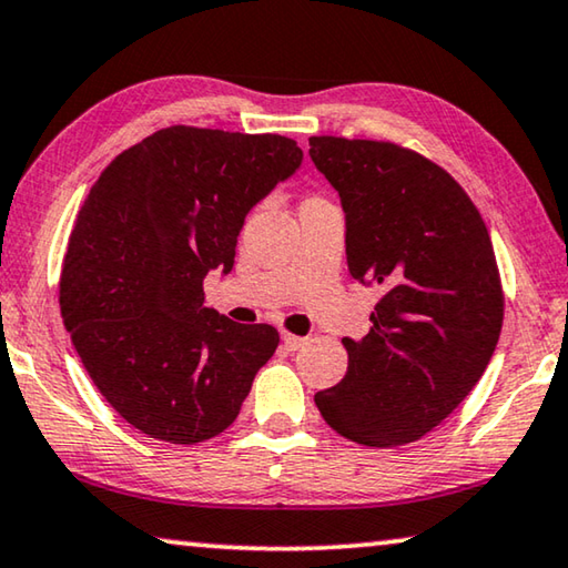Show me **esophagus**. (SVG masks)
Wrapping results in <instances>:
<instances>
[{"label":"esophagus","instance_id":"esophagus-1","mask_svg":"<svg viewBox=\"0 0 568 568\" xmlns=\"http://www.w3.org/2000/svg\"><path fill=\"white\" fill-rule=\"evenodd\" d=\"M282 339H284V345H286V351H300V347H304L310 343V337H300V335H292V333H284L282 335Z\"/></svg>","mask_w":568,"mask_h":568}]
</instances>
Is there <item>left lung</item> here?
Wrapping results in <instances>:
<instances>
[{
	"label": "left lung",
	"instance_id": "left-lung-1",
	"mask_svg": "<svg viewBox=\"0 0 568 568\" xmlns=\"http://www.w3.org/2000/svg\"><path fill=\"white\" fill-rule=\"evenodd\" d=\"M310 156L345 211L353 278L381 286L347 373L314 394L345 439L400 447L465 400L495 353L505 296L490 233L439 164L394 142L310 136Z\"/></svg>",
	"mask_w": 568,
	"mask_h": 568
}]
</instances>
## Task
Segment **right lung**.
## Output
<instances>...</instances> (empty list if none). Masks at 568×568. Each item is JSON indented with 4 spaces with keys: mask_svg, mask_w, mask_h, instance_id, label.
Wrapping results in <instances>:
<instances>
[{
    "mask_svg": "<svg viewBox=\"0 0 568 568\" xmlns=\"http://www.w3.org/2000/svg\"><path fill=\"white\" fill-rule=\"evenodd\" d=\"M302 164L294 139L168 126L91 187L60 274V314L113 412L146 436L197 444L235 422L278 345L272 325L203 307L243 221Z\"/></svg>",
    "mask_w": 568,
    "mask_h": 568,
    "instance_id": "right-lung-1",
    "label": "right lung"
}]
</instances>
